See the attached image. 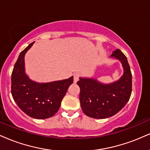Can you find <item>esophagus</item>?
<instances>
[{
	"label": "esophagus",
	"instance_id": "esophagus-1",
	"mask_svg": "<svg viewBox=\"0 0 150 150\" xmlns=\"http://www.w3.org/2000/svg\"><path fill=\"white\" fill-rule=\"evenodd\" d=\"M79 77H80V73H75V74H74L73 80H74V82H75V83H76L77 81H78Z\"/></svg>",
	"mask_w": 150,
	"mask_h": 150
}]
</instances>
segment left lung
<instances>
[{
    "label": "left lung",
    "mask_w": 150,
    "mask_h": 150,
    "mask_svg": "<svg viewBox=\"0 0 150 150\" xmlns=\"http://www.w3.org/2000/svg\"><path fill=\"white\" fill-rule=\"evenodd\" d=\"M118 60L123 74L118 80L104 84L95 78L80 77L77 82L80 88L81 108L85 115L102 119L114 116L127 104L132 92V74L126 56L116 49L110 56Z\"/></svg>",
    "instance_id": "obj_1"
}]
</instances>
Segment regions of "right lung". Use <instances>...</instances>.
<instances>
[{
	"label": "right lung",
	"mask_w": 150,
	"mask_h": 150,
	"mask_svg": "<svg viewBox=\"0 0 150 150\" xmlns=\"http://www.w3.org/2000/svg\"><path fill=\"white\" fill-rule=\"evenodd\" d=\"M34 43L20 53L15 63L11 75V93L15 103L26 114L36 119H45L58 111L62 99L73 82V76L50 82L31 80L25 73V56Z\"/></svg>",
	"instance_id": "right-lung-1"
}]
</instances>
